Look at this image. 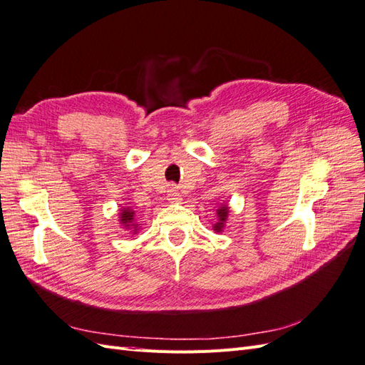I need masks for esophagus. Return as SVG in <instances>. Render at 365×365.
<instances>
[{
    "mask_svg": "<svg viewBox=\"0 0 365 365\" xmlns=\"http://www.w3.org/2000/svg\"><path fill=\"white\" fill-rule=\"evenodd\" d=\"M168 197H169V201H178L180 200V192H178V189H176L175 184H169Z\"/></svg>",
    "mask_w": 365,
    "mask_h": 365,
    "instance_id": "esophagus-1",
    "label": "esophagus"
}]
</instances>
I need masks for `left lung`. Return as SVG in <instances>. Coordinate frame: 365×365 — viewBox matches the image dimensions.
<instances>
[{
	"label": "left lung",
	"instance_id": "8db88e82",
	"mask_svg": "<svg viewBox=\"0 0 365 365\" xmlns=\"http://www.w3.org/2000/svg\"><path fill=\"white\" fill-rule=\"evenodd\" d=\"M216 213H217V220L213 224V230L216 231V233H220V231H224V227L227 224V217H228V213H230V208L224 204V205H220L216 210Z\"/></svg>",
	"mask_w": 365,
	"mask_h": 365
}]
</instances>
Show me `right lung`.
<instances>
[{
    "mask_svg": "<svg viewBox=\"0 0 365 365\" xmlns=\"http://www.w3.org/2000/svg\"><path fill=\"white\" fill-rule=\"evenodd\" d=\"M120 224L123 225L126 230L128 228H134L132 230V233H137V230H138V224L135 222V212L134 210H132L130 207H126V208H121L120 210Z\"/></svg>",
    "mask_w": 365,
    "mask_h": 365,
    "instance_id": "obj_1",
    "label": "right lung"
}]
</instances>
